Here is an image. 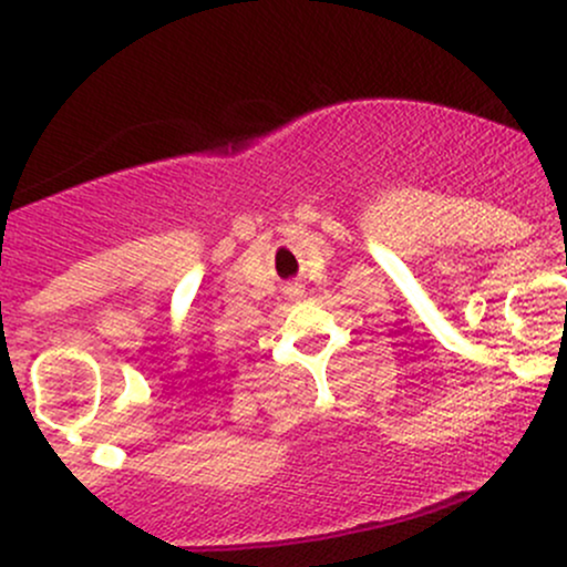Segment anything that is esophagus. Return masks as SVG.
<instances>
[{"mask_svg": "<svg viewBox=\"0 0 567 567\" xmlns=\"http://www.w3.org/2000/svg\"><path fill=\"white\" fill-rule=\"evenodd\" d=\"M288 296L290 298H298V296H303V290L298 288V285H292V288H288Z\"/></svg>", "mask_w": 567, "mask_h": 567, "instance_id": "esophagus-1", "label": "esophagus"}]
</instances>
